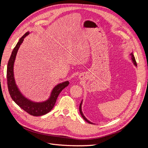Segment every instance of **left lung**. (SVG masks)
Masks as SVG:
<instances>
[{
	"label": "left lung",
	"instance_id": "8db88e82",
	"mask_svg": "<svg viewBox=\"0 0 148 148\" xmlns=\"http://www.w3.org/2000/svg\"><path fill=\"white\" fill-rule=\"evenodd\" d=\"M130 56H131V57H132V60L133 62L134 63V64H135V66H137L136 62V60H135V57H134V56H133V53H130ZM82 102H81V104H79V112H80V114H81V115H82V117L83 118V119H84L85 121H86V122H87L88 123L92 124V123H91V122H89V121L86 117H85L84 116V115L83 114V112H82Z\"/></svg>",
	"mask_w": 148,
	"mask_h": 148
}]
</instances>
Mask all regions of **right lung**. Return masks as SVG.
<instances>
[{"label": "right lung", "instance_id": "add662e5", "mask_svg": "<svg viewBox=\"0 0 148 148\" xmlns=\"http://www.w3.org/2000/svg\"><path fill=\"white\" fill-rule=\"evenodd\" d=\"M29 34V32L26 33L16 44V46L13 49L11 56L8 62L7 70V86L10 95L13 101L20 107L26 112L28 114L33 116H41L46 114L50 112L54 106L56 100L59 95L60 92L69 84V82H65L59 84L53 88L51 93V97L43 102H33L25 98L21 95L18 89L13 77V64L18 50L24 38Z\"/></svg>", "mask_w": 148, "mask_h": 148}]
</instances>
